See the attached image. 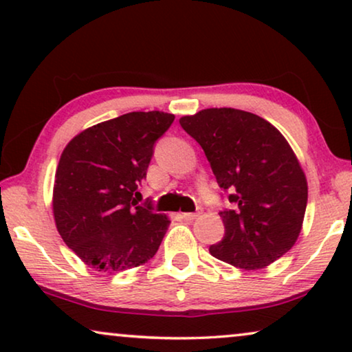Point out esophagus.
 <instances>
[{"label":"esophagus","mask_w":352,"mask_h":352,"mask_svg":"<svg viewBox=\"0 0 352 352\" xmlns=\"http://www.w3.org/2000/svg\"><path fill=\"white\" fill-rule=\"evenodd\" d=\"M197 216H199V213H182V218L186 221H194L197 219Z\"/></svg>","instance_id":"1"}]
</instances>
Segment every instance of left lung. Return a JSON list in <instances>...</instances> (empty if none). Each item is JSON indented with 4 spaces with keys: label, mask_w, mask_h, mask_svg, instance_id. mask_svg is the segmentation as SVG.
I'll return each instance as SVG.
<instances>
[{
    "label": "left lung",
    "mask_w": 352,
    "mask_h": 352,
    "mask_svg": "<svg viewBox=\"0 0 352 352\" xmlns=\"http://www.w3.org/2000/svg\"><path fill=\"white\" fill-rule=\"evenodd\" d=\"M204 148L230 210L219 213L224 237L211 256L245 271L263 269L298 240L307 181L290 144L276 126L237 109H205L179 120Z\"/></svg>",
    "instance_id": "obj_1"
}]
</instances>
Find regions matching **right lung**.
<instances>
[{
	"instance_id": "obj_1",
	"label": "right lung",
	"mask_w": 352,
	"mask_h": 352,
	"mask_svg": "<svg viewBox=\"0 0 352 352\" xmlns=\"http://www.w3.org/2000/svg\"><path fill=\"white\" fill-rule=\"evenodd\" d=\"M175 115L129 112L72 139L56 170L52 211L62 240L99 272H120L153 258L170 219L138 205L153 144Z\"/></svg>"
}]
</instances>
